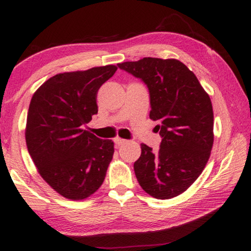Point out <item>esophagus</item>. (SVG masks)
Listing matches in <instances>:
<instances>
[{
    "label": "esophagus",
    "mask_w": 251,
    "mask_h": 251,
    "mask_svg": "<svg viewBox=\"0 0 251 251\" xmlns=\"http://www.w3.org/2000/svg\"><path fill=\"white\" fill-rule=\"evenodd\" d=\"M114 143L115 144H116L117 146H122V145H124L125 143H126V140H123V138H119V137H116L114 140Z\"/></svg>",
    "instance_id": "34e87169"
}]
</instances>
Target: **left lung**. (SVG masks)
<instances>
[{"label": "left lung", "instance_id": "1", "mask_svg": "<svg viewBox=\"0 0 251 251\" xmlns=\"http://www.w3.org/2000/svg\"><path fill=\"white\" fill-rule=\"evenodd\" d=\"M117 66L147 86L150 118L160 122V150L153 153L141 144L135 176L150 196L172 199L191 186L209 160L213 145L211 100L196 75L176 59L149 57Z\"/></svg>", "mask_w": 251, "mask_h": 251}]
</instances>
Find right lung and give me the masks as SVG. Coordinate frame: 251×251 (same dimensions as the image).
Returning <instances> with one entry per match:
<instances>
[{"label": "right lung", "mask_w": 251, "mask_h": 251, "mask_svg": "<svg viewBox=\"0 0 251 251\" xmlns=\"http://www.w3.org/2000/svg\"><path fill=\"white\" fill-rule=\"evenodd\" d=\"M116 70L108 65L58 74L31 99L27 151L43 180L70 200H83L96 192L113 158L111 140H100L82 127L98 113V89Z\"/></svg>", "instance_id": "add662e5"}]
</instances>
